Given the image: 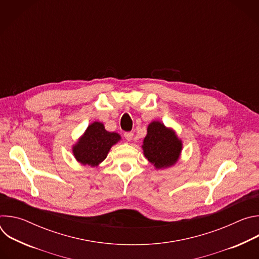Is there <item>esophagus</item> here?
<instances>
[{
  "mask_svg": "<svg viewBox=\"0 0 259 259\" xmlns=\"http://www.w3.org/2000/svg\"><path fill=\"white\" fill-rule=\"evenodd\" d=\"M124 136H125V138H126L128 141H131L132 138H133V133H132V132H125V133H124Z\"/></svg>",
  "mask_w": 259,
  "mask_h": 259,
  "instance_id": "34e87169",
  "label": "esophagus"
}]
</instances>
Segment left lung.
<instances>
[{
    "instance_id": "8db88e82",
    "label": "left lung",
    "mask_w": 259,
    "mask_h": 259,
    "mask_svg": "<svg viewBox=\"0 0 259 259\" xmlns=\"http://www.w3.org/2000/svg\"><path fill=\"white\" fill-rule=\"evenodd\" d=\"M143 155L156 169L173 166L179 159L182 141L174 130L167 128L159 121L152 122L147 127V134L142 144Z\"/></svg>"
}]
</instances>
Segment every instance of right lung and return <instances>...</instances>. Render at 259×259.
Wrapping results in <instances>:
<instances>
[{"mask_svg":"<svg viewBox=\"0 0 259 259\" xmlns=\"http://www.w3.org/2000/svg\"><path fill=\"white\" fill-rule=\"evenodd\" d=\"M120 140V134L108 132L102 123L94 122L72 146V154L82 165L97 167L106 158L110 147Z\"/></svg>","mask_w":259,"mask_h":259,"instance_id":"add662e5","label":"right lung"}]
</instances>
